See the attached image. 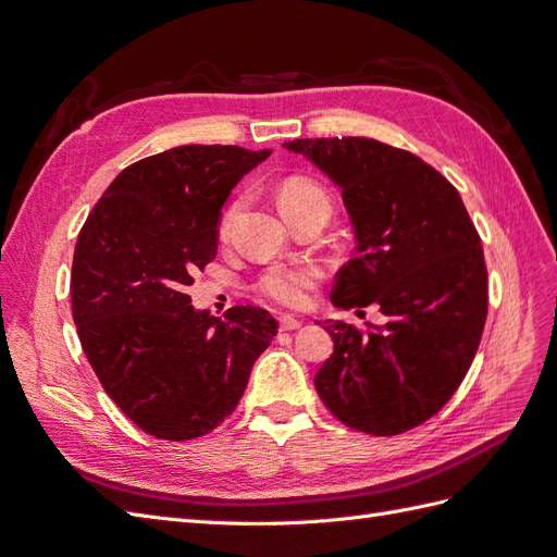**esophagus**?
<instances>
[{"instance_id": "esophagus-1", "label": "esophagus", "mask_w": 557, "mask_h": 557, "mask_svg": "<svg viewBox=\"0 0 557 557\" xmlns=\"http://www.w3.org/2000/svg\"><path fill=\"white\" fill-rule=\"evenodd\" d=\"M278 327H281V330H285V332L299 330V327H301V320H299V318H295V315L283 313V315H278Z\"/></svg>"}]
</instances>
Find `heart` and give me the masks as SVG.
<instances>
[{"mask_svg": "<svg viewBox=\"0 0 557 557\" xmlns=\"http://www.w3.org/2000/svg\"><path fill=\"white\" fill-rule=\"evenodd\" d=\"M311 205L330 207L327 193L311 178H288L278 190V207L283 213L305 209ZM230 213L225 215L223 225H227ZM320 281V272L311 264H276L260 276L258 293L278 301L283 307H305L309 301V293Z\"/></svg>", "mask_w": 557, "mask_h": 557, "instance_id": "heart-1", "label": "heart"}]
</instances>
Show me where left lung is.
Listing matches in <instances>:
<instances>
[{"instance_id": "left-lung-1", "label": "left lung", "mask_w": 557, "mask_h": 557, "mask_svg": "<svg viewBox=\"0 0 557 557\" xmlns=\"http://www.w3.org/2000/svg\"><path fill=\"white\" fill-rule=\"evenodd\" d=\"M342 188L358 252L332 305H376L383 327L325 320L332 358L315 391L344 425L391 436L418 428L458 391L483 334L487 269L460 193L418 156L367 137L295 139ZM364 318V311H358Z\"/></svg>"}]
</instances>
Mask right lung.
Instances as JSON below:
<instances>
[{
	"instance_id": "1",
	"label": "right lung",
	"mask_w": 557,
	"mask_h": 557,
	"mask_svg": "<svg viewBox=\"0 0 557 557\" xmlns=\"http://www.w3.org/2000/svg\"><path fill=\"white\" fill-rule=\"evenodd\" d=\"M272 150L178 146L129 164L83 225L72 313L107 395L156 440L188 442L237 407L278 323L258 307L195 311L185 288L218 250L234 185Z\"/></svg>"
}]
</instances>
